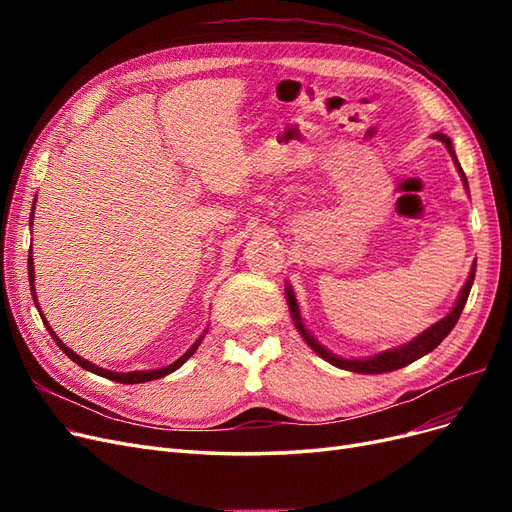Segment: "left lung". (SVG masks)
I'll return each instance as SVG.
<instances>
[{"label":"left lung","instance_id":"left-lung-1","mask_svg":"<svg viewBox=\"0 0 512 512\" xmlns=\"http://www.w3.org/2000/svg\"><path fill=\"white\" fill-rule=\"evenodd\" d=\"M433 136H436L438 141H442V143L446 145V149L451 151V156H453V160H455V164H457L459 175H461L463 183L468 185L466 175H463V170H461V166H459V162H457V156H455V151H453L451 138L444 136V134H433ZM474 275H476V265L472 267V273H470V277H468L466 286H463V290H461V294H459V299H457V305L453 307V312L448 314V316H444L440 322L433 324V327H429L425 333H421L416 339H412L410 344L401 346V348H395V350H386V352H382V354L371 356V359H356V361L339 359V356L331 354L329 350H324V348L316 342V339L305 331L303 322H301V316H299L297 299H294V294H292L290 288H286V297H288L290 312H292V318H294V324H297L299 333L303 335L305 342H307L309 346H312V350L322 356V359H327V361L333 363L335 367H342V369H348V371H356V374H384V371H393V369H399V367H406V365L414 363L416 359H421L423 354H427V352H431L433 348L440 346L442 339L453 331V327H455L459 316H461V312H463V305H466V301H468V294H470V288H472V282H474Z\"/></svg>","mask_w":512,"mask_h":512}]
</instances>
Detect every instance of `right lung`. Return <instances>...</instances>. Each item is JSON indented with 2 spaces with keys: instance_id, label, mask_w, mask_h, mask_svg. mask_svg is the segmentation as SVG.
Masks as SVG:
<instances>
[{
  "instance_id": "obj_1",
  "label": "right lung",
  "mask_w": 512,
  "mask_h": 512,
  "mask_svg": "<svg viewBox=\"0 0 512 512\" xmlns=\"http://www.w3.org/2000/svg\"><path fill=\"white\" fill-rule=\"evenodd\" d=\"M34 215V213H32ZM27 271H29V286H32V290H34V258H32V252H29V260H27ZM32 297H34V301H36V292H32ZM38 303V301H36ZM40 309V307H38ZM42 316V314H40ZM44 320V318H42ZM44 324H46V329H49V333H51V337L55 339L57 342V346L64 350L70 359L76 363V365H81L83 369H89L91 374H98V376H104V378H108V380H115V382H121V384H138V382H149V380H158V378H164L166 374H170V371H175V369H179L185 361L190 359V356L196 352V348L200 346V339L198 342L185 352L181 359H177L173 365H168V367H162V369H156V371H128V374H117V371H108V369H102V367H98V365H94V363H89V361H85V359H81L79 354L76 352H72L64 342H61V339L55 335V331L49 327V322L44 320Z\"/></svg>"
}]
</instances>
